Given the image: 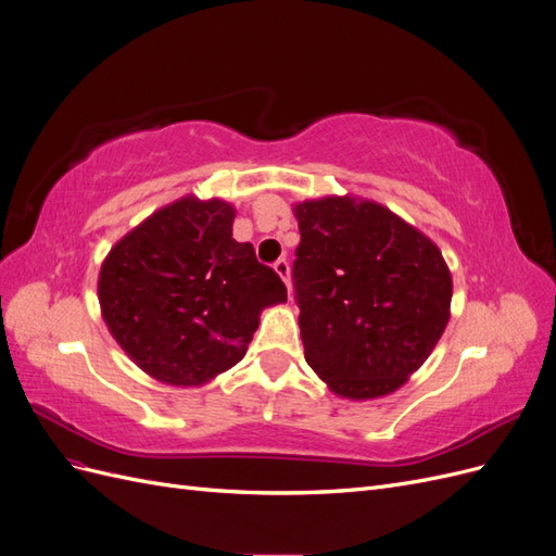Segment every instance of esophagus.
<instances>
[{
    "label": "esophagus",
    "instance_id": "1",
    "mask_svg": "<svg viewBox=\"0 0 556 556\" xmlns=\"http://www.w3.org/2000/svg\"><path fill=\"white\" fill-rule=\"evenodd\" d=\"M274 268H276V274L285 280V285H288V288H290V262L285 260V257H280V260L274 264Z\"/></svg>",
    "mask_w": 556,
    "mask_h": 556
}]
</instances>
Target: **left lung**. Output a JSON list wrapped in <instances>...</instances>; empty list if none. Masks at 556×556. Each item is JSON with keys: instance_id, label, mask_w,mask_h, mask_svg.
I'll list each match as a JSON object with an SVG mask.
<instances>
[{"instance_id": "obj_1", "label": "left lung", "mask_w": 556, "mask_h": 556, "mask_svg": "<svg viewBox=\"0 0 556 556\" xmlns=\"http://www.w3.org/2000/svg\"><path fill=\"white\" fill-rule=\"evenodd\" d=\"M294 215L292 282L308 366L345 399L399 390L450 319L441 250L374 201L327 197Z\"/></svg>"}]
</instances>
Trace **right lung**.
Listing matches in <instances>:
<instances>
[{
	"label": "right lung",
	"mask_w": 556,
	"mask_h": 556,
	"mask_svg": "<svg viewBox=\"0 0 556 556\" xmlns=\"http://www.w3.org/2000/svg\"><path fill=\"white\" fill-rule=\"evenodd\" d=\"M233 208L185 197L115 243L99 274L113 339L148 376L201 384L239 364L266 306L288 288L231 239Z\"/></svg>",
	"instance_id": "right-lung-1"
}]
</instances>
